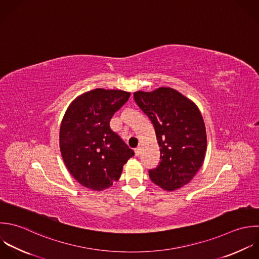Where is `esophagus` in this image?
<instances>
[{"label": "esophagus", "mask_w": 259, "mask_h": 259, "mask_svg": "<svg viewBox=\"0 0 259 259\" xmlns=\"http://www.w3.org/2000/svg\"><path fill=\"white\" fill-rule=\"evenodd\" d=\"M140 147H137L135 150H134V152H135V156H139V154H140Z\"/></svg>", "instance_id": "34e87169"}]
</instances>
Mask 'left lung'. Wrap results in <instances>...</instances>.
Wrapping results in <instances>:
<instances>
[{
	"label": "left lung",
	"mask_w": 259,
	"mask_h": 259,
	"mask_svg": "<svg viewBox=\"0 0 259 259\" xmlns=\"http://www.w3.org/2000/svg\"><path fill=\"white\" fill-rule=\"evenodd\" d=\"M134 100L152 122L160 147V162L150 180L166 192L188 185L205 160L207 133L198 106L179 91L160 87L137 91Z\"/></svg>",
	"instance_id": "left-lung-1"
}]
</instances>
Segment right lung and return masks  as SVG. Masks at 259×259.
<instances>
[{"instance_id":"obj_1","label":"right lung","mask_w":259,"mask_h":259,"mask_svg":"<svg viewBox=\"0 0 259 259\" xmlns=\"http://www.w3.org/2000/svg\"><path fill=\"white\" fill-rule=\"evenodd\" d=\"M129 98V92L96 89L76 97L64 113L59 130L61 156L74 180L90 190L110 188L134 155L110 128L111 118Z\"/></svg>"}]
</instances>
